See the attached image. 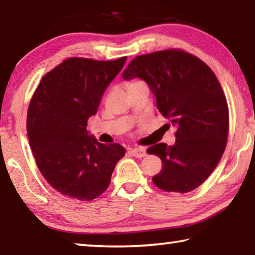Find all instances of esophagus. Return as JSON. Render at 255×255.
<instances>
[{
	"label": "esophagus",
	"instance_id": "obj_1",
	"mask_svg": "<svg viewBox=\"0 0 255 255\" xmlns=\"http://www.w3.org/2000/svg\"><path fill=\"white\" fill-rule=\"evenodd\" d=\"M129 150H130V153L133 155V156L138 158L144 157L146 155V149L144 147H135V148H130Z\"/></svg>",
	"mask_w": 255,
	"mask_h": 255
}]
</instances>
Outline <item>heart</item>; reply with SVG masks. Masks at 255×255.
I'll use <instances>...</instances> for the list:
<instances>
[{"label": "heart", "mask_w": 255, "mask_h": 255, "mask_svg": "<svg viewBox=\"0 0 255 255\" xmlns=\"http://www.w3.org/2000/svg\"><path fill=\"white\" fill-rule=\"evenodd\" d=\"M143 84H145L143 81H140V80H133V81L130 82V83L128 84V88H132V86H138V85H143Z\"/></svg>", "instance_id": "1"}]
</instances>
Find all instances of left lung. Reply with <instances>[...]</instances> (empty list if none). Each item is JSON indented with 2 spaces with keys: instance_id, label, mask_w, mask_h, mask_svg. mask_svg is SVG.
<instances>
[{
  "instance_id": "1",
  "label": "left lung",
  "mask_w": 255,
  "mask_h": 255,
  "mask_svg": "<svg viewBox=\"0 0 255 255\" xmlns=\"http://www.w3.org/2000/svg\"><path fill=\"white\" fill-rule=\"evenodd\" d=\"M123 77L144 80L158 111L176 127L173 146L159 143L147 149L163 163L154 184L179 193L199 187L221 161L230 126L225 94L214 72L196 56L166 49L137 56Z\"/></svg>"
}]
</instances>
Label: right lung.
<instances>
[{
	"label": "right lung",
	"mask_w": 255,
	"mask_h": 255,
	"mask_svg": "<svg viewBox=\"0 0 255 255\" xmlns=\"http://www.w3.org/2000/svg\"><path fill=\"white\" fill-rule=\"evenodd\" d=\"M126 59L67 58L42 77L30 101L27 131L38 169L51 187L73 199L102 195L126 153L117 143H99L86 130Z\"/></svg>",
	"instance_id": "1"
}]
</instances>
